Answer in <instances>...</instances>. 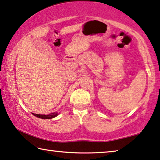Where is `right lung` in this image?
<instances>
[{
  "label": "right lung",
  "instance_id": "right-lung-1",
  "mask_svg": "<svg viewBox=\"0 0 160 160\" xmlns=\"http://www.w3.org/2000/svg\"><path fill=\"white\" fill-rule=\"evenodd\" d=\"M35 116H37L38 118H43V119H50V118H54L56 117V116L58 115V113H51L48 114V115H41V114H36V113H33Z\"/></svg>",
  "mask_w": 160,
  "mask_h": 160
}]
</instances>
